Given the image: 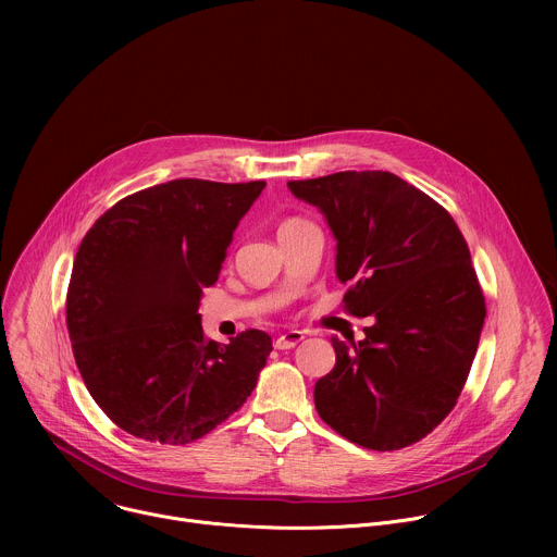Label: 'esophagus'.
Returning <instances> with one entry per match:
<instances>
[{"label":"esophagus","instance_id":"obj_1","mask_svg":"<svg viewBox=\"0 0 557 557\" xmlns=\"http://www.w3.org/2000/svg\"><path fill=\"white\" fill-rule=\"evenodd\" d=\"M301 339H304V333H301V331H288V333H284V335H280V337L275 339V348H277V350H290V348H295Z\"/></svg>","mask_w":557,"mask_h":557}]
</instances>
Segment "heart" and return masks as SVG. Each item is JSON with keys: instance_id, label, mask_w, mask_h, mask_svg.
<instances>
[{"instance_id": "1", "label": "heart", "mask_w": 557, "mask_h": 557, "mask_svg": "<svg viewBox=\"0 0 557 557\" xmlns=\"http://www.w3.org/2000/svg\"><path fill=\"white\" fill-rule=\"evenodd\" d=\"M304 220H299V218H284L280 224H277V235L280 233H284V231H288V228H293V226H297V224H301Z\"/></svg>"}]
</instances>
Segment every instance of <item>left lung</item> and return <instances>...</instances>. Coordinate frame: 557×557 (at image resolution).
Masks as SVG:
<instances>
[{
	"instance_id": "1",
	"label": "left lung",
	"mask_w": 557,
	"mask_h": 557,
	"mask_svg": "<svg viewBox=\"0 0 557 557\" xmlns=\"http://www.w3.org/2000/svg\"><path fill=\"white\" fill-rule=\"evenodd\" d=\"M337 237L344 310L374 317L366 339L331 337L335 368L314 408L337 434L394 451L425 438L454 410L485 324L469 247L445 207L389 172L290 181Z\"/></svg>"
}]
</instances>
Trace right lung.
I'll use <instances>...</instances> for the list:
<instances>
[{
	"mask_svg": "<svg viewBox=\"0 0 557 557\" xmlns=\"http://www.w3.org/2000/svg\"><path fill=\"white\" fill-rule=\"evenodd\" d=\"M267 187L178 178L125 196L86 233L65 295L78 372L127 434L187 445L249 399L273 350L249 329L220 346L200 326L202 288Z\"/></svg>",
	"mask_w": 557,
	"mask_h": 557,
	"instance_id": "right-lung-1",
	"label": "right lung"
}]
</instances>
